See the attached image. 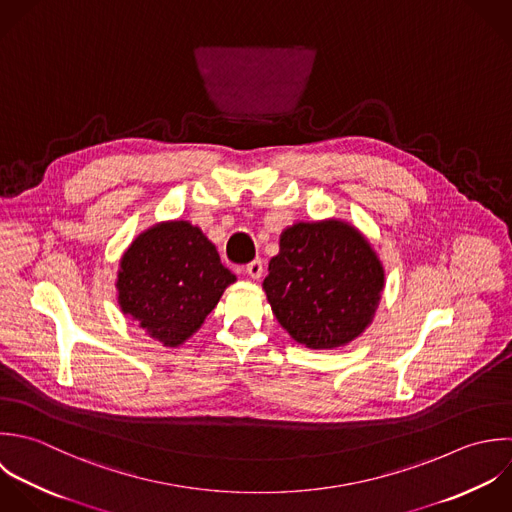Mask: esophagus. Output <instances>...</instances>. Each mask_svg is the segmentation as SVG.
<instances>
[{"label": "esophagus", "instance_id": "34e87169", "mask_svg": "<svg viewBox=\"0 0 512 512\" xmlns=\"http://www.w3.org/2000/svg\"><path fill=\"white\" fill-rule=\"evenodd\" d=\"M245 271H247V275L251 277V279H261V275H263V263H261V259H255V261H251L247 267H245Z\"/></svg>", "mask_w": 512, "mask_h": 512}]
</instances>
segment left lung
<instances>
[{"instance_id": "obj_1", "label": "left lung", "mask_w": 512, "mask_h": 512, "mask_svg": "<svg viewBox=\"0 0 512 512\" xmlns=\"http://www.w3.org/2000/svg\"><path fill=\"white\" fill-rule=\"evenodd\" d=\"M385 267L349 221H297L283 229L263 291L279 325L307 349L345 347L373 323Z\"/></svg>"}]
</instances>
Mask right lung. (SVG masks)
<instances>
[{
  "instance_id": "obj_1",
  "label": "right lung",
  "mask_w": 512,
  "mask_h": 512,
  "mask_svg": "<svg viewBox=\"0 0 512 512\" xmlns=\"http://www.w3.org/2000/svg\"><path fill=\"white\" fill-rule=\"evenodd\" d=\"M237 277L215 245L185 219L141 231L119 259L117 305L163 347H181L217 307Z\"/></svg>"
}]
</instances>
